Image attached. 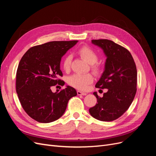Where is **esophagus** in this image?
Returning <instances> with one entry per match:
<instances>
[{
  "mask_svg": "<svg viewBox=\"0 0 156 156\" xmlns=\"http://www.w3.org/2000/svg\"><path fill=\"white\" fill-rule=\"evenodd\" d=\"M77 95H79V96H85V95H87V93L83 92H81L79 90H78L77 92Z\"/></svg>",
  "mask_w": 156,
  "mask_h": 156,
  "instance_id": "esophagus-1",
  "label": "esophagus"
}]
</instances>
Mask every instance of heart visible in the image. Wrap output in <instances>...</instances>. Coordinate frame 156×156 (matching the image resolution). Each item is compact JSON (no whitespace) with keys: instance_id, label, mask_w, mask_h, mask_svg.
Here are the masks:
<instances>
[{"instance_id":"heart-1","label":"heart","mask_w":156,"mask_h":156,"mask_svg":"<svg viewBox=\"0 0 156 156\" xmlns=\"http://www.w3.org/2000/svg\"><path fill=\"white\" fill-rule=\"evenodd\" d=\"M77 53L81 56L88 63L91 64V68L93 72L98 73L100 71V66L96 63L98 60V56L95 51L88 46L84 45L77 50ZM72 56L68 54L65 56L62 60V68L66 71L68 72L71 68ZM94 81V77L90 73H75L68 79V83L80 90H86L88 86Z\"/></svg>"}]
</instances>
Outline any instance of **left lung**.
I'll list each match as a JSON object with an SVG mask.
<instances>
[{
    "mask_svg": "<svg viewBox=\"0 0 156 156\" xmlns=\"http://www.w3.org/2000/svg\"><path fill=\"white\" fill-rule=\"evenodd\" d=\"M107 56L104 72L96 87L107 88V92L97 98L95 106L89 112L98 120L110 122L119 119L128 109L136 92L137 72L130 52L114 41L106 39L92 40Z\"/></svg>",
    "mask_w": 156,
    "mask_h": 156,
    "instance_id": "obj_1",
    "label": "left lung"
}]
</instances>
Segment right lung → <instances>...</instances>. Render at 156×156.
<instances>
[{
  "instance_id": "1",
  "label": "right lung",
  "mask_w": 156,
  "mask_h": 156,
  "mask_svg": "<svg viewBox=\"0 0 156 156\" xmlns=\"http://www.w3.org/2000/svg\"><path fill=\"white\" fill-rule=\"evenodd\" d=\"M74 41H54L32 47L21 58L16 73V92L22 107L32 119L40 123L58 120L66 109L69 99L77 96L75 89L51 91L56 84L64 81L60 64L66 53L77 43Z\"/></svg>"
}]
</instances>
